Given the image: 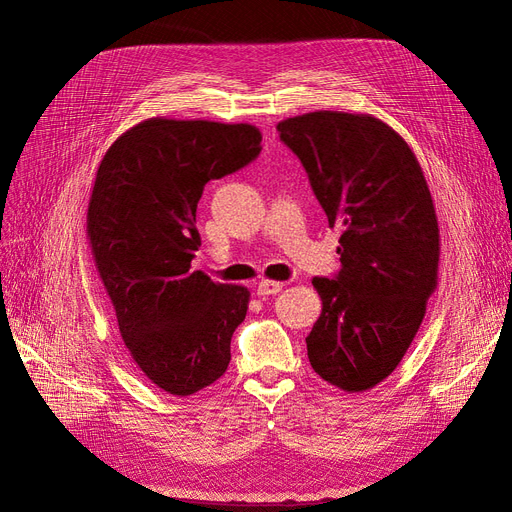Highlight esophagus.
<instances>
[{
	"label": "esophagus",
	"instance_id": "obj_1",
	"mask_svg": "<svg viewBox=\"0 0 512 512\" xmlns=\"http://www.w3.org/2000/svg\"><path fill=\"white\" fill-rule=\"evenodd\" d=\"M284 288V282H275V280H260L258 282V294L260 297H271V294H277Z\"/></svg>",
	"mask_w": 512,
	"mask_h": 512
}]
</instances>
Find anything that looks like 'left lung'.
<instances>
[{"mask_svg": "<svg viewBox=\"0 0 512 512\" xmlns=\"http://www.w3.org/2000/svg\"><path fill=\"white\" fill-rule=\"evenodd\" d=\"M297 153L329 228L342 232V271L314 277L322 314L305 337L316 374L363 393L389 378L438 286L440 228L414 151L365 113L314 111L277 123Z\"/></svg>", "mask_w": 512, "mask_h": 512, "instance_id": "left-lung-1", "label": "left lung"}]
</instances>
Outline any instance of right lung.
I'll use <instances>...</instances> for the list:
<instances>
[{
    "label": "right lung",
    "mask_w": 512,
    "mask_h": 512,
    "mask_svg": "<svg viewBox=\"0 0 512 512\" xmlns=\"http://www.w3.org/2000/svg\"><path fill=\"white\" fill-rule=\"evenodd\" d=\"M260 141L250 123L151 117L123 132L98 166L91 256L132 361L168 395H194L228 369L250 290L192 271L196 207L207 181L250 164Z\"/></svg>",
    "instance_id": "right-lung-1"
}]
</instances>
